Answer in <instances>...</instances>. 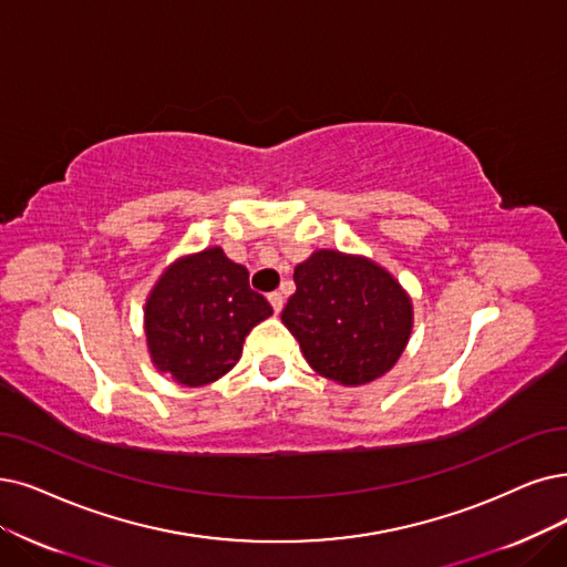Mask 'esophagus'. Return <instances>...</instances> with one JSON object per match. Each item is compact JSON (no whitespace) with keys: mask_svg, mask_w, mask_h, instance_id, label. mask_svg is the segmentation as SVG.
<instances>
[{"mask_svg":"<svg viewBox=\"0 0 567 567\" xmlns=\"http://www.w3.org/2000/svg\"><path fill=\"white\" fill-rule=\"evenodd\" d=\"M267 300H269V305H271V309H275L277 313L284 309V296L281 292H269L267 296Z\"/></svg>","mask_w":567,"mask_h":567,"instance_id":"34e87169","label":"esophagus"}]
</instances>
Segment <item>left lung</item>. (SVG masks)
<instances>
[{"mask_svg": "<svg viewBox=\"0 0 567 567\" xmlns=\"http://www.w3.org/2000/svg\"><path fill=\"white\" fill-rule=\"evenodd\" d=\"M296 292L281 311L309 365L360 386L386 374L412 332V302L372 260L316 251L296 267Z\"/></svg>", "mask_w": 567, "mask_h": 567, "instance_id": "left-lung-1", "label": "left lung"}]
</instances>
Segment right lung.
<instances>
[{
    "label": "right lung",
    "instance_id": "add662e5",
    "mask_svg": "<svg viewBox=\"0 0 567 567\" xmlns=\"http://www.w3.org/2000/svg\"><path fill=\"white\" fill-rule=\"evenodd\" d=\"M271 313L248 286L244 265L223 248L174 262L146 302V339L155 368L184 386H205L235 368L254 326Z\"/></svg>",
    "mask_w": 567,
    "mask_h": 567
}]
</instances>
